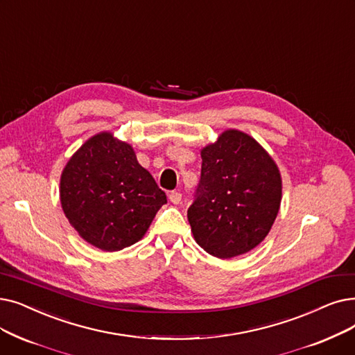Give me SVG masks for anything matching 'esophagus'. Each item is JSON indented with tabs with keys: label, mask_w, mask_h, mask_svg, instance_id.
<instances>
[{
	"label": "esophagus",
	"mask_w": 355,
	"mask_h": 355,
	"mask_svg": "<svg viewBox=\"0 0 355 355\" xmlns=\"http://www.w3.org/2000/svg\"><path fill=\"white\" fill-rule=\"evenodd\" d=\"M168 198L169 202L174 203V205H180L181 203V198H182V194L180 191H171L168 194Z\"/></svg>",
	"instance_id": "esophagus-1"
}]
</instances>
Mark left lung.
Wrapping results in <instances>:
<instances>
[{
	"label": "left lung",
	"instance_id": "8db88e82",
	"mask_svg": "<svg viewBox=\"0 0 355 355\" xmlns=\"http://www.w3.org/2000/svg\"><path fill=\"white\" fill-rule=\"evenodd\" d=\"M200 155L202 177L187 211L196 242L220 259L250 252L279 214V166L252 136L236 129L222 132Z\"/></svg>",
	"mask_w": 355,
	"mask_h": 355
}]
</instances>
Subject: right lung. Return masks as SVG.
<instances>
[{
    "instance_id": "add662e5",
    "label": "right lung",
    "mask_w": 355,
    "mask_h": 355,
    "mask_svg": "<svg viewBox=\"0 0 355 355\" xmlns=\"http://www.w3.org/2000/svg\"><path fill=\"white\" fill-rule=\"evenodd\" d=\"M59 197L71 226L105 252L141 241L166 203L133 146L112 132L91 136L69 158L60 174Z\"/></svg>"
}]
</instances>
